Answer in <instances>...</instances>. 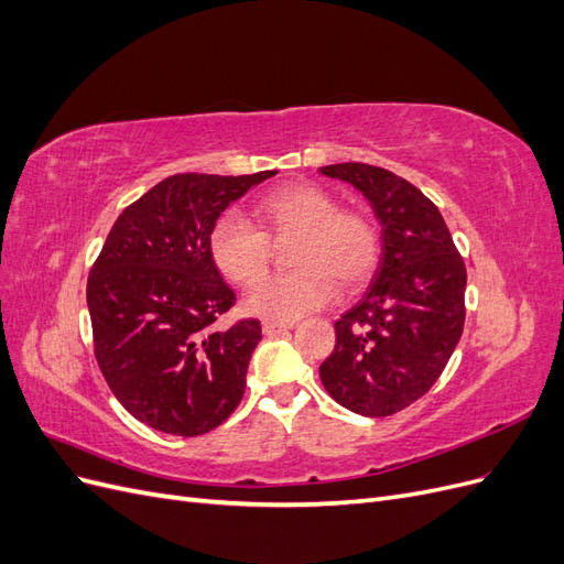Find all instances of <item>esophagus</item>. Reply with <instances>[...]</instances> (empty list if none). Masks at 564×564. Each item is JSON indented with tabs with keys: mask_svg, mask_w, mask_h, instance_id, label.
Masks as SVG:
<instances>
[{
	"mask_svg": "<svg viewBox=\"0 0 564 564\" xmlns=\"http://www.w3.org/2000/svg\"><path fill=\"white\" fill-rule=\"evenodd\" d=\"M294 322H280V319H263V334L265 336H275L286 329H292Z\"/></svg>",
	"mask_w": 564,
	"mask_h": 564,
	"instance_id": "esophagus-1",
	"label": "esophagus"
}]
</instances>
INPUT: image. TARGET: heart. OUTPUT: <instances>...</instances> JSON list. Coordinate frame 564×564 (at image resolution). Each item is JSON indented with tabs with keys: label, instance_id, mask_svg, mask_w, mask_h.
<instances>
[{
	"label": "heart",
	"instance_id": "obj_1",
	"mask_svg": "<svg viewBox=\"0 0 564 564\" xmlns=\"http://www.w3.org/2000/svg\"><path fill=\"white\" fill-rule=\"evenodd\" d=\"M256 216L263 230L228 212L209 235L216 268L240 286H251L265 275L268 237H294L289 263L296 270L256 286L245 301L251 315L289 322L322 308L336 296V282L344 289L360 286L379 263V230L371 218L355 209H338L336 199L317 185L278 187L259 199Z\"/></svg>",
	"mask_w": 564,
	"mask_h": 564
}]
</instances>
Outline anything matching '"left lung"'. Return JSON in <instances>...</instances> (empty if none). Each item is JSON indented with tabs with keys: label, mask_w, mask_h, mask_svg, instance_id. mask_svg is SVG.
Segmentation results:
<instances>
[{
	"label": "left lung",
	"mask_w": 564,
	"mask_h": 564,
	"mask_svg": "<svg viewBox=\"0 0 564 564\" xmlns=\"http://www.w3.org/2000/svg\"><path fill=\"white\" fill-rule=\"evenodd\" d=\"M360 191L381 224V259L362 301L334 324L322 386L362 416H390L445 371L466 322V263L416 185L362 162L322 166Z\"/></svg>",
	"instance_id": "obj_1"
}]
</instances>
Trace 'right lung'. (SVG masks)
<instances>
[{
    "instance_id": "obj_1",
    "label": "right lung",
    "mask_w": 564,
    "mask_h": 564,
    "mask_svg": "<svg viewBox=\"0 0 564 564\" xmlns=\"http://www.w3.org/2000/svg\"><path fill=\"white\" fill-rule=\"evenodd\" d=\"M275 174L169 176L108 232L87 282L94 352L112 395L150 429L204 435L245 395L261 322L214 327L235 292L212 259L209 235L230 202Z\"/></svg>"
}]
</instances>
